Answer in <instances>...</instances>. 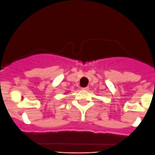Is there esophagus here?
Here are the masks:
<instances>
[{"label":"esophagus","instance_id":"1","mask_svg":"<svg viewBox=\"0 0 155 155\" xmlns=\"http://www.w3.org/2000/svg\"><path fill=\"white\" fill-rule=\"evenodd\" d=\"M88 87H85V88H82V90H83V91H88Z\"/></svg>","mask_w":155,"mask_h":155}]
</instances>
